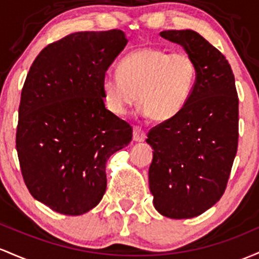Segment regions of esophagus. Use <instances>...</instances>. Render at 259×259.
I'll return each instance as SVG.
<instances>
[{
    "label": "esophagus",
    "instance_id": "1",
    "mask_svg": "<svg viewBox=\"0 0 259 259\" xmlns=\"http://www.w3.org/2000/svg\"><path fill=\"white\" fill-rule=\"evenodd\" d=\"M145 138H147V133H145L144 130L137 126L133 127V139L136 142H144Z\"/></svg>",
    "mask_w": 259,
    "mask_h": 259
}]
</instances>
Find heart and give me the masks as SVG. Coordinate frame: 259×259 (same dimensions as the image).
<instances>
[{
  "label": "heart",
  "instance_id": "b5f03b06",
  "mask_svg": "<svg viewBox=\"0 0 259 259\" xmlns=\"http://www.w3.org/2000/svg\"><path fill=\"white\" fill-rule=\"evenodd\" d=\"M117 73L105 75L101 82L110 111L124 115L137 98L142 115L167 121L187 104L196 84L197 67L186 52L144 46L120 61Z\"/></svg>",
  "mask_w": 259,
  "mask_h": 259
}]
</instances>
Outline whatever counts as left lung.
<instances>
[{"label": "left lung", "mask_w": 259, "mask_h": 259, "mask_svg": "<svg viewBox=\"0 0 259 259\" xmlns=\"http://www.w3.org/2000/svg\"><path fill=\"white\" fill-rule=\"evenodd\" d=\"M193 57L196 84L179 115L148 132L154 207L171 219L198 217L222 198L239 143V98L225 56L193 30H165Z\"/></svg>", "instance_id": "1"}]
</instances>
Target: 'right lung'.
<instances>
[{
  "mask_svg": "<svg viewBox=\"0 0 259 259\" xmlns=\"http://www.w3.org/2000/svg\"><path fill=\"white\" fill-rule=\"evenodd\" d=\"M127 42L118 29L78 31L49 44L29 69L16 148L29 192L57 213L97 207L107 159L132 141V127L106 109L101 89Z\"/></svg>",
  "mask_w": 259,
  "mask_h": 259,
  "instance_id": "right-lung-1",
  "label": "right lung"
}]
</instances>
